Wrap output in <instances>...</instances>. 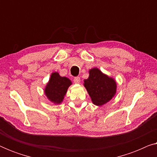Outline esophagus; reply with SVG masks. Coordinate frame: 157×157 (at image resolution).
Here are the masks:
<instances>
[{"label": "esophagus", "mask_w": 157, "mask_h": 157, "mask_svg": "<svg viewBox=\"0 0 157 157\" xmlns=\"http://www.w3.org/2000/svg\"><path fill=\"white\" fill-rule=\"evenodd\" d=\"M80 81H81L80 77L76 76V77H75V78H74V82L75 83H80Z\"/></svg>", "instance_id": "1"}]
</instances>
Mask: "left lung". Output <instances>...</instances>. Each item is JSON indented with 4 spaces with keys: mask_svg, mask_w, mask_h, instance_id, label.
<instances>
[{
    "mask_svg": "<svg viewBox=\"0 0 157 157\" xmlns=\"http://www.w3.org/2000/svg\"><path fill=\"white\" fill-rule=\"evenodd\" d=\"M92 102L96 106H101L109 102L117 92L115 80L103 74L97 68L89 70V76L83 83Z\"/></svg>",
    "mask_w": 157,
    "mask_h": 157,
    "instance_id": "left-lung-1",
    "label": "left lung"
}]
</instances>
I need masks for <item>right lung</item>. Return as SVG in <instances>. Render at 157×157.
<instances>
[{
    "label": "right lung",
    "instance_id": "obj_1",
    "mask_svg": "<svg viewBox=\"0 0 157 157\" xmlns=\"http://www.w3.org/2000/svg\"><path fill=\"white\" fill-rule=\"evenodd\" d=\"M71 81L66 77H62L59 73L53 72L47 83L44 92L47 98L55 104H59L63 101L68 88L71 85Z\"/></svg>",
    "mask_w": 157,
    "mask_h": 157
}]
</instances>
